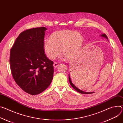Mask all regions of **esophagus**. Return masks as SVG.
<instances>
[{"label":"esophagus","mask_w":123,"mask_h":123,"mask_svg":"<svg viewBox=\"0 0 123 123\" xmlns=\"http://www.w3.org/2000/svg\"><path fill=\"white\" fill-rule=\"evenodd\" d=\"M59 65V64L58 62H54V63L53 64V66H54V67L55 68H57Z\"/></svg>","instance_id":"esophagus-1"}]
</instances>
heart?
I'll return each instance as SVG.
<instances>
[{"label":"heart","instance_id":"obj_1","mask_svg":"<svg viewBox=\"0 0 123 123\" xmlns=\"http://www.w3.org/2000/svg\"><path fill=\"white\" fill-rule=\"evenodd\" d=\"M83 37L75 31L64 30L53 32L49 39L43 42V49L50 60L55 59L61 52L69 59H74L79 53L83 43Z\"/></svg>","mask_w":123,"mask_h":123}]
</instances>
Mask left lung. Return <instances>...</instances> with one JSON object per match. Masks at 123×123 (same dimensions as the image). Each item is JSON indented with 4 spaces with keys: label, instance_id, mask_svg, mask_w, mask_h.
<instances>
[{
    "label": "left lung",
    "instance_id": "1",
    "mask_svg": "<svg viewBox=\"0 0 123 123\" xmlns=\"http://www.w3.org/2000/svg\"><path fill=\"white\" fill-rule=\"evenodd\" d=\"M101 36H102V37H105V38H106L107 39H108L107 36H106L105 34H102ZM69 80L70 83V84L71 85V86L73 87V88L74 89V90H76L77 92H79V93H81V94H92V93H94V92H84V91H82V90H80V89H79L77 87H76L72 83V81L71 78H70V75H69Z\"/></svg>",
    "mask_w": 123,
    "mask_h": 123
}]
</instances>
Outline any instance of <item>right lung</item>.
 Returning <instances> with one entry per match:
<instances>
[{
  "instance_id": "1",
  "label": "right lung",
  "mask_w": 123,
  "mask_h": 123,
  "mask_svg": "<svg viewBox=\"0 0 123 123\" xmlns=\"http://www.w3.org/2000/svg\"><path fill=\"white\" fill-rule=\"evenodd\" d=\"M44 27L26 29L16 39L10 50L11 73L26 93L38 95L49 86L53 79V62L43 49Z\"/></svg>"
}]
</instances>
